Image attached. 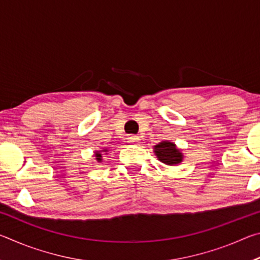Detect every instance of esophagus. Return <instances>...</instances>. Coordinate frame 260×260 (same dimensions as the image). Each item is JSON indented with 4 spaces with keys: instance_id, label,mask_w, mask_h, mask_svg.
Instances as JSON below:
<instances>
[{
    "instance_id": "obj_1",
    "label": "esophagus",
    "mask_w": 260,
    "mask_h": 260,
    "mask_svg": "<svg viewBox=\"0 0 260 260\" xmlns=\"http://www.w3.org/2000/svg\"><path fill=\"white\" fill-rule=\"evenodd\" d=\"M128 142L131 144H139L140 143V138L138 135H131L128 138Z\"/></svg>"
}]
</instances>
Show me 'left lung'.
<instances>
[{
  "mask_svg": "<svg viewBox=\"0 0 260 260\" xmlns=\"http://www.w3.org/2000/svg\"><path fill=\"white\" fill-rule=\"evenodd\" d=\"M153 151H155L158 159L166 165H177L183 159L181 150L170 141H162V142L156 144Z\"/></svg>",
  "mask_w": 260,
  "mask_h": 260,
  "instance_id": "1",
  "label": "left lung"
}]
</instances>
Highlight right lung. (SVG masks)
I'll use <instances>...</instances> for the list:
<instances>
[{
    "mask_svg": "<svg viewBox=\"0 0 260 260\" xmlns=\"http://www.w3.org/2000/svg\"><path fill=\"white\" fill-rule=\"evenodd\" d=\"M102 152H108V149H103L102 151H96L95 152V157L98 161H102Z\"/></svg>",
    "mask_w": 260,
    "mask_h": 260,
    "instance_id": "1",
    "label": "right lung"
}]
</instances>
